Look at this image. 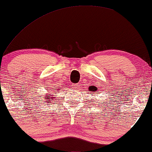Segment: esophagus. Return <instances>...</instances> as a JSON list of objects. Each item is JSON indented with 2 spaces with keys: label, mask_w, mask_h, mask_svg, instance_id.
Returning <instances> with one entry per match:
<instances>
[{
  "label": "esophagus",
  "mask_w": 152,
  "mask_h": 152,
  "mask_svg": "<svg viewBox=\"0 0 152 152\" xmlns=\"http://www.w3.org/2000/svg\"><path fill=\"white\" fill-rule=\"evenodd\" d=\"M72 88L74 90H79L80 89V85L79 84H72Z\"/></svg>",
  "instance_id": "esophagus-1"
}]
</instances>
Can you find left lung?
<instances>
[{
  "label": "left lung",
  "mask_w": 152,
  "mask_h": 152,
  "mask_svg": "<svg viewBox=\"0 0 152 152\" xmlns=\"http://www.w3.org/2000/svg\"><path fill=\"white\" fill-rule=\"evenodd\" d=\"M89 90H90V92H95L96 91H97V87H95V86H91V87H89Z\"/></svg>",
  "instance_id": "obj_1"
}]
</instances>
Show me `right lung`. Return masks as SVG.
Instances as JSON below:
<instances>
[{"label":"right lung","mask_w":152,"mask_h":152,"mask_svg":"<svg viewBox=\"0 0 152 152\" xmlns=\"http://www.w3.org/2000/svg\"><path fill=\"white\" fill-rule=\"evenodd\" d=\"M54 90V89H53V90ZM59 90H60L59 89L57 90V88H56L55 90H53V93H56V92H58ZM54 99H55V97H53V94H46V95L45 96V102H46V104L53 103V102H54Z\"/></svg>","instance_id":"1"}]
</instances>
